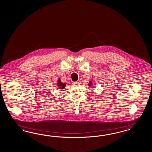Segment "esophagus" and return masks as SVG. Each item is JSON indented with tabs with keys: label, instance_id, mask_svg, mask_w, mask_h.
<instances>
[{
	"label": "esophagus",
	"instance_id": "1",
	"mask_svg": "<svg viewBox=\"0 0 152 152\" xmlns=\"http://www.w3.org/2000/svg\"><path fill=\"white\" fill-rule=\"evenodd\" d=\"M80 81L79 80H78L77 82H73V84H74V85H77V84H80Z\"/></svg>",
	"mask_w": 152,
	"mask_h": 152
}]
</instances>
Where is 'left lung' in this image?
<instances>
[{
	"instance_id": "left-lung-1",
	"label": "left lung",
	"mask_w": 152,
	"mask_h": 152,
	"mask_svg": "<svg viewBox=\"0 0 152 152\" xmlns=\"http://www.w3.org/2000/svg\"><path fill=\"white\" fill-rule=\"evenodd\" d=\"M91 85H92V82H91V81H90L89 83L88 84V86H91Z\"/></svg>"
}]
</instances>
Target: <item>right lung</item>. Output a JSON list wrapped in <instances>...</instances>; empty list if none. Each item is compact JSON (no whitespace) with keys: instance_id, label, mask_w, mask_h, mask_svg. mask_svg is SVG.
I'll return each instance as SVG.
<instances>
[{"instance_id":"1","label":"right lung","mask_w":152,"mask_h":152,"mask_svg":"<svg viewBox=\"0 0 152 152\" xmlns=\"http://www.w3.org/2000/svg\"><path fill=\"white\" fill-rule=\"evenodd\" d=\"M58 87L59 88H60V89H64V88H65V86H66V84H65V83H63L61 82V79H58Z\"/></svg>"}]
</instances>
